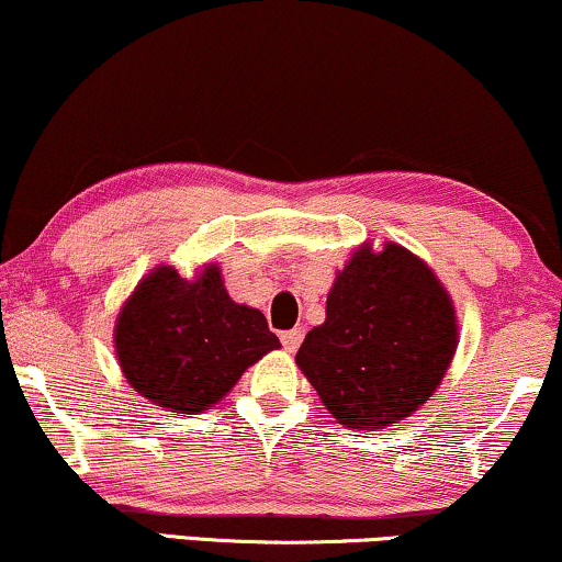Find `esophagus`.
<instances>
[{
    "mask_svg": "<svg viewBox=\"0 0 562 562\" xmlns=\"http://www.w3.org/2000/svg\"><path fill=\"white\" fill-rule=\"evenodd\" d=\"M282 347H285L288 352H295L297 347L303 342V331L301 329H290V331H282Z\"/></svg>",
    "mask_w": 562,
    "mask_h": 562,
    "instance_id": "34e87169",
    "label": "esophagus"
}]
</instances>
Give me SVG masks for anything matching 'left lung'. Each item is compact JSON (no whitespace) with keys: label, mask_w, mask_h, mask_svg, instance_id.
Masks as SVG:
<instances>
[{"label":"left lung","mask_w":562,"mask_h":562,"mask_svg":"<svg viewBox=\"0 0 562 562\" xmlns=\"http://www.w3.org/2000/svg\"><path fill=\"white\" fill-rule=\"evenodd\" d=\"M457 342V311L432 269L400 244H363L295 363L339 425L381 430L430 400Z\"/></svg>","instance_id":"left-lung-1"}]
</instances>
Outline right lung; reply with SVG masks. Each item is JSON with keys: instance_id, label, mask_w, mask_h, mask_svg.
Returning <instances> with one entry per match:
<instances>
[{"instance_id": "obj_1", "label": "right lung", "mask_w": 562, "mask_h": 562, "mask_svg": "<svg viewBox=\"0 0 562 562\" xmlns=\"http://www.w3.org/2000/svg\"><path fill=\"white\" fill-rule=\"evenodd\" d=\"M113 345L134 392L168 412L196 415L280 339L261 311L231 301L217 265L194 280L160 265L119 311Z\"/></svg>"}]
</instances>
